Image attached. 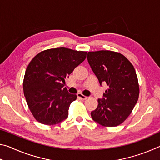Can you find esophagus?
<instances>
[{
    "instance_id": "34e87169",
    "label": "esophagus",
    "mask_w": 160,
    "mask_h": 160,
    "mask_svg": "<svg viewBox=\"0 0 160 160\" xmlns=\"http://www.w3.org/2000/svg\"><path fill=\"white\" fill-rule=\"evenodd\" d=\"M77 96H78V97H79L80 99H82V100H85V99H88V97L83 95L82 93H78L77 94Z\"/></svg>"
}]
</instances>
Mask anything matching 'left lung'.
<instances>
[{"instance_id": "left-lung-1", "label": "left lung", "mask_w": 160, "mask_h": 160, "mask_svg": "<svg viewBox=\"0 0 160 160\" xmlns=\"http://www.w3.org/2000/svg\"><path fill=\"white\" fill-rule=\"evenodd\" d=\"M88 61L100 85L108 89L98 106L91 112L95 122L105 127L122 123L131 114L139 97L140 89L135 70L126 56L108 50L90 51Z\"/></svg>"}]
</instances>
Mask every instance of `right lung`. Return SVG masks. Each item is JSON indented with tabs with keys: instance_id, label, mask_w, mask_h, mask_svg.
<instances>
[{
	"instance_id": "obj_1",
	"label": "right lung",
	"mask_w": 160,
	"mask_h": 160,
	"mask_svg": "<svg viewBox=\"0 0 160 160\" xmlns=\"http://www.w3.org/2000/svg\"><path fill=\"white\" fill-rule=\"evenodd\" d=\"M87 51L60 47L37 54L29 62L23 80L26 102L37 121L55 125L68 116L76 94L68 93L65 78L85 60Z\"/></svg>"
}]
</instances>
